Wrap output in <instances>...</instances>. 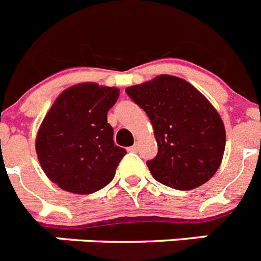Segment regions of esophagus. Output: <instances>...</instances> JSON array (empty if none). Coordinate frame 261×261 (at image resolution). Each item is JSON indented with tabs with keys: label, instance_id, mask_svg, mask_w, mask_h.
I'll return each mask as SVG.
<instances>
[{
	"label": "esophagus",
	"instance_id": "1",
	"mask_svg": "<svg viewBox=\"0 0 261 261\" xmlns=\"http://www.w3.org/2000/svg\"><path fill=\"white\" fill-rule=\"evenodd\" d=\"M129 152H132V153H136V152H139V144L137 142H135V145H132L130 148H128Z\"/></svg>",
	"mask_w": 261,
	"mask_h": 261
}]
</instances>
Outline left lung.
Returning <instances> with one entry per match:
<instances>
[{"instance_id":"left-lung-1","label":"left lung","mask_w":261,"mask_h":261,"mask_svg":"<svg viewBox=\"0 0 261 261\" xmlns=\"http://www.w3.org/2000/svg\"><path fill=\"white\" fill-rule=\"evenodd\" d=\"M125 92L154 128L158 153L146 165L155 181L175 190H191L215 174L223 158L226 130L197 88L181 77L160 75Z\"/></svg>"}]
</instances>
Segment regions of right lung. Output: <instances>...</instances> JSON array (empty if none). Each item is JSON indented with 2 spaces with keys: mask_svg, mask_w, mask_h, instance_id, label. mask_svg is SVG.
I'll return each mask as SVG.
<instances>
[{
  "mask_svg": "<svg viewBox=\"0 0 261 261\" xmlns=\"http://www.w3.org/2000/svg\"><path fill=\"white\" fill-rule=\"evenodd\" d=\"M115 87L82 83L59 95L35 141L38 160L51 181L75 194L106 188L126 154L115 145L107 113L117 101Z\"/></svg>",
  "mask_w": 261,
  "mask_h": 261,
  "instance_id": "add662e5",
  "label": "right lung"
}]
</instances>
